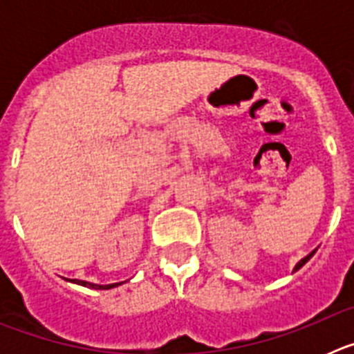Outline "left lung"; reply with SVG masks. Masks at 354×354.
<instances>
[{
    "label": "left lung",
    "mask_w": 354,
    "mask_h": 354,
    "mask_svg": "<svg viewBox=\"0 0 354 354\" xmlns=\"http://www.w3.org/2000/svg\"><path fill=\"white\" fill-rule=\"evenodd\" d=\"M314 253H315V252L308 253V255H306V257H305V259H301V261H299V262H298V264H296V268H294V271H298V270H299V268H301V266H305V264H306V262L310 261V259H312V255H314Z\"/></svg>",
    "instance_id": "8db88e82"
}]
</instances>
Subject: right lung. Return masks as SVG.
I'll return each mask as SVG.
<instances>
[{"mask_svg": "<svg viewBox=\"0 0 354 354\" xmlns=\"http://www.w3.org/2000/svg\"><path fill=\"white\" fill-rule=\"evenodd\" d=\"M71 282L74 283H80V286H84V287H92V289H113V287L120 286V283H109V286H97V283H90V282H83V280H71Z\"/></svg>", "mask_w": 354, "mask_h": 354, "instance_id": "right-lung-1", "label": "right lung"}]
</instances>
